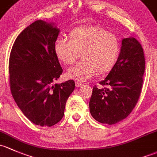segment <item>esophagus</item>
Masks as SVG:
<instances>
[{"mask_svg":"<svg viewBox=\"0 0 157 157\" xmlns=\"http://www.w3.org/2000/svg\"><path fill=\"white\" fill-rule=\"evenodd\" d=\"M82 85H83V84H82V82H75V87H76V88H78V87H81Z\"/></svg>","mask_w":157,"mask_h":157,"instance_id":"esophagus-1","label":"esophagus"}]
</instances>
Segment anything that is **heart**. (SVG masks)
Instances as JSON below:
<instances>
[{
    "instance_id": "1",
    "label": "heart",
    "mask_w": 157,
    "mask_h": 157,
    "mask_svg": "<svg viewBox=\"0 0 157 157\" xmlns=\"http://www.w3.org/2000/svg\"><path fill=\"white\" fill-rule=\"evenodd\" d=\"M54 53L59 61L71 65L78 59L82 60L69 68V78L83 82L98 73L112 69L120 50V41L116 34L99 25H88L74 29L69 40L59 38L55 41Z\"/></svg>"
}]
</instances>
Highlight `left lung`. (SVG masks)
Here are the masks:
<instances>
[{
  "instance_id": "8db88e82",
  "label": "left lung",
  "mask_w": 157,
  "mask_h": 157,
  "mask_svg": "<svg viewBox=\"0 0 157 157\" xmlns=\"http://www.w3.org/2000/svg\"><path fill=\"white\" fill-rule=\"evenodd\" d=\"M145 71L143 48L135 38H124L114 67L103 81L93 87L89 102L94 119L113 125L123 120L138 103Z\"/></svg>"
}]
</instances>
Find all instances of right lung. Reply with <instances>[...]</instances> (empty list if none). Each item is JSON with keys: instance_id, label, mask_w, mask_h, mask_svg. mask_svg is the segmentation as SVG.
I'll use <instances>...</instances> for the list:
<instances>
[{"instance_id": "add662e5", "label": "right lung", "mask_w": 157, "mask_h": 157, "mask_svg": "<svg viewBox=\"0 0 157 157\" xmlns=\"http://www.w3.org/2000/svg\"><path fill=\"white\" fill-rule=\"evenodd\" d=\"M59 29L37 20L18 35L9 59L11 94L32 122L51 127L62 119L66 103L75 89L69 80L52 85L63 72L54 45Z\"/></svg>"}]
</instances>
